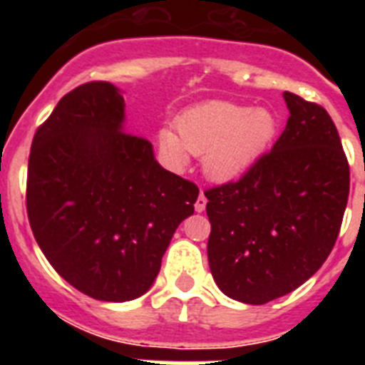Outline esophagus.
Instances as JSON below:
<instances>
[{
  "label": "esophagus",
  "mask_w": 365,
  "mask_h": 365,
  "mask_svg": "<svg viewBox=\"0 0 365 365\" xmlns=\"http://www.w3.org/2000/svg\"><path fill=\"white\" fill-rule=\"evenodd\" d=\"M205 208H206V195H205V192H202V190H201L197 201H195V210L202 212V210H205Z\"/></svg>",
  "instance_id": "34e87169"
}]
</instances>
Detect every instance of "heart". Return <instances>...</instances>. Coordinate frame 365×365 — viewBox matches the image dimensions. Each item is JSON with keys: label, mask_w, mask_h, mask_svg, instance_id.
Listing matches in <instances>:
<instances>
[{"label": "heart", "mask_w": 365, "mask_h": 365, "mask_svg": "<svg viewBox=\"0 0 365 365\" xmlns=\"http://www.w3.org/2000/svg\"><path fill=\"white\" fill-rule=\"evenodd\" d=\"M276 131L278 120L269 109L208 102L180 115L177 133L170 128L160 130L159 143L177 166L188 163V153L202 155L206 175L230 180L259 159Z\"/></svg>", "instance_id": "1"}]
</instances>
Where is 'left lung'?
Here are the masks:
<instances>
[{
    "instance_id": "obj_1",
    "label": "left lung",
    "mask_w": 365,
    "mask_h": 365,
    "mask_svg": "<svg viewBox=\"0 0 365 365\" xmlns=\"http://www.w3.org/2000/svg\"><path fill=\"white\" fill-rule=\"evenodd\" d=\"M283 98L291 117L272 150L205 192L212 276L228 298L250 305L289 294L324 265L349 197L333 118L294 93Z\"/></svg>"
}]
</instances>
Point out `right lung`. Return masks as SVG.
Instances as JSON below:
<instances>
[{
    "label": "right lung",
    "mask_w": 365,
    "mask_h": 365,
    "mask_svg": "<svg viewBox=\"0 0 365 365\" xmlns=\"http://www.w3.org/2000/svg\"><path fill=\"white\" fill-rule=\"evenodd\" d=\"M122 122L117 87L82 83L38 128L29 155L34 240L67 283L102 302H128L150 289L199 195Z\"/></svg>",
    "instance_id": "add662e5"
}]
</instances>
